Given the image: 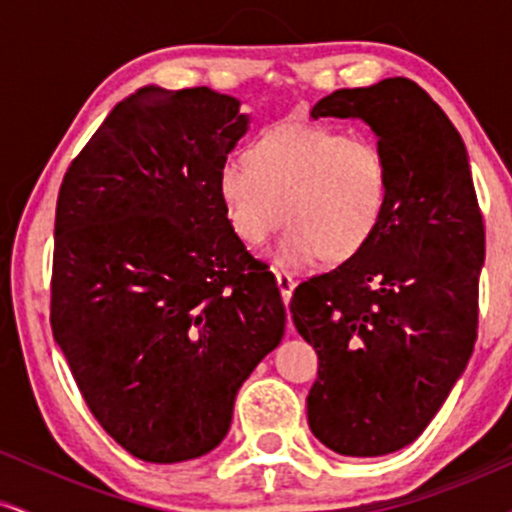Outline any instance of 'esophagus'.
<instances>
[{
	"instance_id": "34e87169",
	"label": "esophagus",
	"mask_w": 512,
	"mask_h": 512,
	"mask_svg": "<svg viewBox=\"0 0 512 512\" xmlns=\"http://www.w3.org/2000/svg\"><path fill=\"white\" fill-rule=\"evenodd\" d=\"M275 283H278V290H280V295H283V302L287 307L292 300V290H295L297 283L292 280V275H287L285 271H275Z\"/></svg>"
}]
</instances>
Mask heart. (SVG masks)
I'll list each match as a JSON object with an SVG mask.
<instances>
[{"instance_id":"obj_1","label":"heart","mask_w":512,"mask_h":512,"mask_svg":"<svg viewBox=\"0 0 512 512\" xmlns=\"http://www.w3.org/2000/svg\"><path fill=\"white\" fill-rule=\"evenodd\" d=\"M217 195L229 229L249 246L290 222L275 266L304 271L363 254L387 215L392 176L375 142L331 125L280 123L251 142L246 162L222 166Z\"/></svg>"}]
</instances>
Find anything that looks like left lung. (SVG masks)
<instances>
[{
  "label": "left lung",
  "instance_id": "obj_1",
  "mask_svg": "<svg viewBox=\"0 0 512 512\" xmlns=\"http://www.w3.org/2000/svg\"><path fill=\"white\" fill-rule=\"evenodd\" d=\"M312 118L370 125L392 176L372 244L290 302L319 355L307 396L314 438L338 455L380 457L426 430L472 358L484 220L462 137L411 79L338 89Z\"/></svg>",
  "mask_w": 512,
  "mask_h": 512
}]
</instances>
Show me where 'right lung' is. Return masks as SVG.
Returning <instances> with one entry per match:
<instances>
[{
	"label": "right lung",
	"instance_id": "1",
	"mask_svg": "<svg viewBox=\"0 0 512 512\" xmlns=\"http://www.w3.org/2000/svg\"><path fill=\"white\" fill-rule=\"evenodd\" d=\"M239 106L208 86H142L57 195L53 336L96 421L145 462L215 450L239 387L283 341L275 278L217 195L251 123Z\"/></svg>",
	"mask_w": 512,
	"mask_h": 512
}]
</instances>
